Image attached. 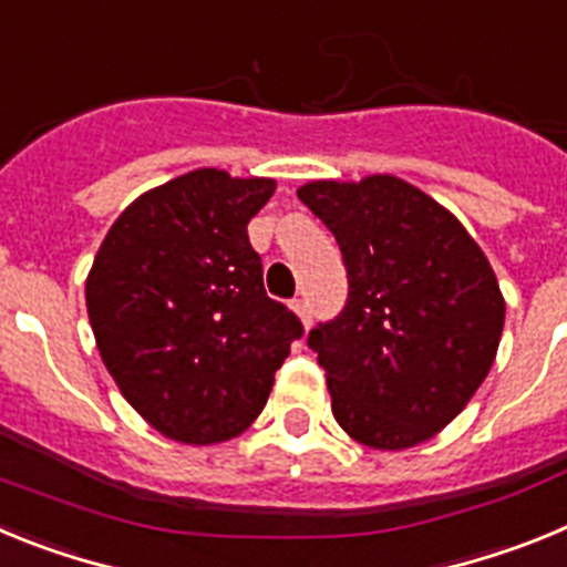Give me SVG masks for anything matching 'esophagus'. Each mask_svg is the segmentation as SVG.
Instances as JSON below:
<instances>
[{"instance_id":"1","label":"esophagus","mask_w":567,"mask_h":567,"mask_svg":"<svg viewBox=\"0 0 567 567\" xmlns=\"http://www.w3.org/2000/svg\"><path fill=\"white\" fill-rule=\"evenodd\" d=\"M289 307L295 309V312H298V318L303 320V327H312V307H309V300H303V298H295L292 303H289Z\"/></svg>"}]
</instances>
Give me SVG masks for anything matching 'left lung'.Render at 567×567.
I'll return each instance as SVG.
<instances>
[{
  "mask_svg": "<svg viewBox=\"0 0 567 567\" xmlns=\"http://www.w3.org/2000/svg\"><path fill=\"white\" fill-rule=\"evenodd\" d=\"M298 198L334 235L349 278L346 307L307 338L334 420L383 452L434 437L477 392L503 334L505 303L483 249L394 175L312 182Z\"/></svg>",
  "mask_w": 567,
  "mask_h": 567,
  "instance_id": "8db88e82",
  "label": "left lung"
}]
</instances>
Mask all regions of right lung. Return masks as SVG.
Segmentation results:
<instances>
[{"label":"right lung","instance_id":"right-lung-1","mask_svg":"<svg viewBox=\"0 0 567 567\" xmlns=\"http://www.w3.org/2000/svg\"><path fill=\"white\" fill-rule=\"evenodd\" d=\"M269 178L195 169L135 198L87 275V315L127 403L169 440L238 437L303 323L264 289L247 224Z\"/></svg>","mask_w":567,"mask_h":567}]
</instances>
